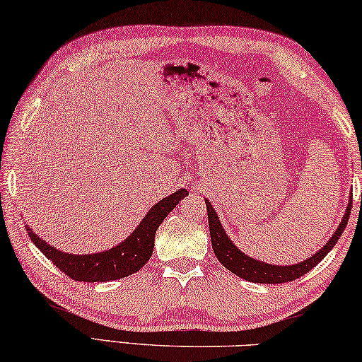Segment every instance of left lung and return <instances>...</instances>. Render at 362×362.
I'll return each mask as SVG.
<instances>
[{
    "mask_svg": "<svg viewBox=\"0 0 362 362\" xmlns=\"http://www.w3.org/2000/svg\"><path fill=\"white\" fill-rule=\"evenodd\" d=\"M351 197V195H349ZM206 204V211H209V226H210V237H211V247L213 252H215L218 262H220L224 268L229 269L233 274L242 277V279L257 282V284H282V282H290L298 279V277L305 276L308 271H311L317 263H321L325 255H327L337 240L340 239L343 230L346 228V223L349 220V213H351V200L346 206V213L343 215V220L339 224V228L330 237L327 244H325L321 250L311 255L310 258L305 259V262L297 263V264H288V266H277V264H269L264 262H258V259L250 258L244 252H240L237 248L233 240L229 239L224 233V229L220 223V218L216 216V211L213 210L211 204L205 199Z\"/></svg>",
    "mask_w": 362,
    "mask_h": 362,
    "instance_id": "8db88e82",
    "label": "left lung"
}]
</instances>
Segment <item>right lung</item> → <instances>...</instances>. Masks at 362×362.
<instances>
[{
  "label": "right lung",
  "instance_id": "1",
  "mask_svg": "<svg viewBox=\"0 0 362 362\" xmlns=\"http://www.w3.org/2000/svg\"><path fill=\"white\" fill-rule=\"evenodd\" d=\"M189 192L180 189L175 194L160 200L147 211L144 220L139 223L132 234L120 244L109 250L91 255H72L57 250L33 233L27 226V233L35 245L47 259H51L64 274L80 282H107L132 276L149 262L153 252L157 228L167 218L168 213L185 199Z\"/></svg>",
  "mask_w": 362,
  "mask_h": 362
}]
</instances>
